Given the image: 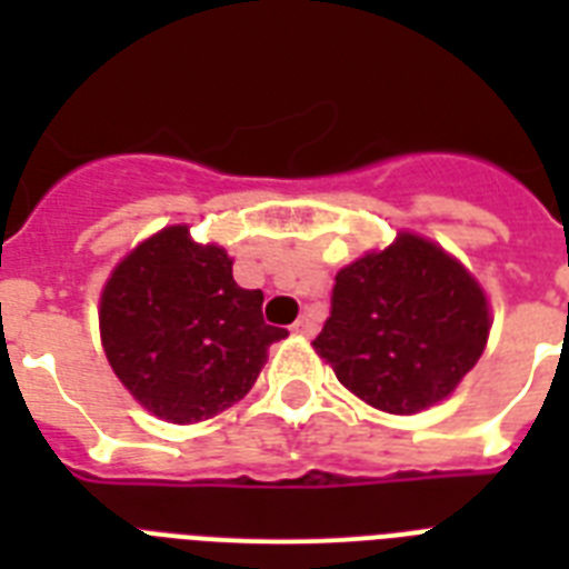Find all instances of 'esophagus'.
<instances>
[{
	"mask_svg": "<svg viewBox=\"0 0 569 569\" xmlns=\"http://www.w3.org/2000/svg\"><path fill=\"white\" fill-rule=\"evenodd\" d=\"M292 330L298 332V336H307V339H309V336H316V330H318L316 318H312V316H300L298 321H295V325H292Z\"/></svg>",
	"mask_w": 569,
	"mask_h": 569,
	"instance_id": "34e87169",
	"label": "esophagus"
}]
</instances>
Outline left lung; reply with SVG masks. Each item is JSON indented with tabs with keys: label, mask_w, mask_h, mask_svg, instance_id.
Listing matches in <instances>:
<instances>
[{
	"label": "left lung",
	"mask_w": 569,
	"mask_h": 569,
	"mask_svg": "<svg viewBox=\"0 0 569 569\" xmlns=\"http://www.w3.org/2000/svg\"><path fill=\"white\" fill-rule=\"evenodd\" d=\"M488 330L477 280L438 244L400 233L336 274L330 318L312 348L365 403L415 415L459 386Z\"/></svg>",
	"instance_id": "obj_1"
}]
</instances>
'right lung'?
Here are the masks:
<instances>
[{
  "mask_svg": "<svg viewBox=\"0 0 569 569\" xmlns=\"http://www.w3.org/2000/svg\"><path fill=\"white\" fill-rule=\"evenodd\" d=\"M101 341L122 386L169 423H198L248 395L266 350L289 336L266 325L260 289L233 280L224 248L183 224L124 257L101 292Z\"/></svg>",
  "mask_w": 569,
  "mask_h": 569,
  "instance_id": "1",
  "label": "right lung"
}]
</instances>
